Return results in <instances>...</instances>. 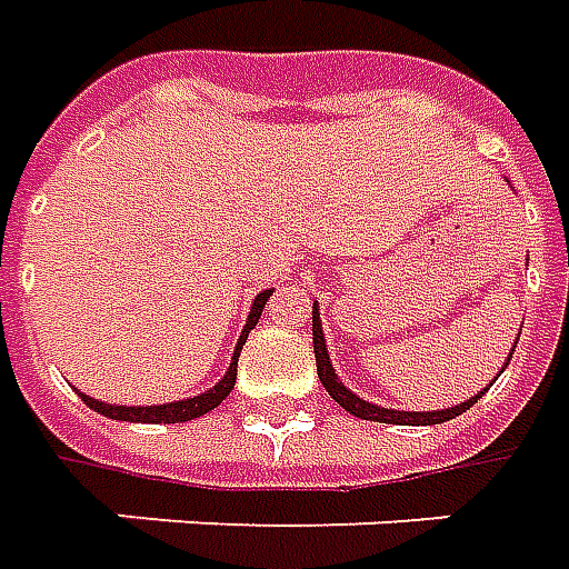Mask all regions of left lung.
Returning a JSON list of instances; mask_svg holds the SVG:
<instances>
[{
	"label": "left lung",
	"mask_w": 569,
	"mask_h": 569,
	"mask_svg": "<svg viewBox=\"0 0 569 569\" xmlns=\"http://www.w3.org/2000/svg\"><path fill=\"white\" fill-rule=\"evenodd\" d=\"M312 342H316V368H318V380L321 386L328 389V395L342 407V410H349L352 417H361V420H373V422H392V426H435V422H447L459 417V413H466L481 395H475L469 401H462L457 407H447V410H429V413H417V410H392V407H377L365 401V398H358L356 392H349L346 386L340 382V377L333 373V365H330L328 349H325V333H321V318H318V303L312 306ZM515 352V349H511ZM509 352V358H511ZM506 370V368H502ZM499 377V373H497Z\"/></svg>",
	"instance_id": "obj_1"
}]
</instances>
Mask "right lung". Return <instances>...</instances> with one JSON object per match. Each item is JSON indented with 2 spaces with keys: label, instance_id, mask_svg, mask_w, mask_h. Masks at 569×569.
Returning <instances> with one entry per match:
<instances>
[{
  "label": "right lung",
  "instance_id": "right-lung-1",
  "mask_svg": "<svg viewBox=\"0 0 569 569\" xmlns=\"http://www.w3.org/2000/svg\"><path fill=\"white\" fill-rule=\"evenodd\" d=\"M272 297V291H263L253 297L251 306V316H248V325L241 330L239 346H236V352H232V365L223 373V380L217 382L213 389L201 395H192V398H183V401H171V405H147V407H124V405H103L98 398H91V395H82V401L91 410H98L103 417H110V420H122V422H187L196 420V417H204L208 410L220 405L229 392H232V386H236V368H239V352L244 340H248V333L253 330V325L260 321V312H263L266 300Z\"/></svg>",
  "mask_w": 569,
  "mask_h": 569
}]
</instances>
